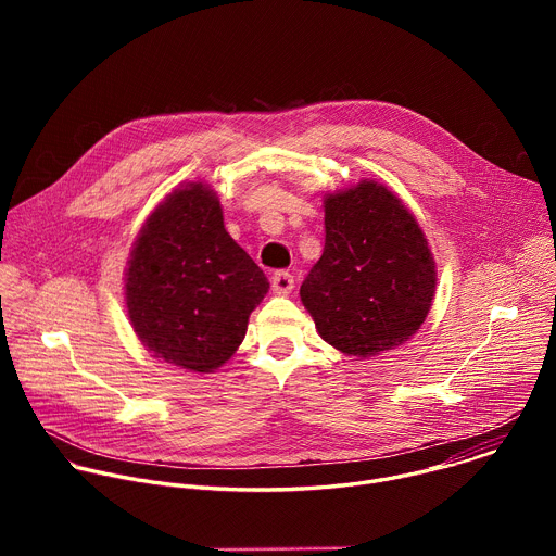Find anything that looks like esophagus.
<instances>
[{
	"label": "esophagus",
	"mask_w": 556,
	"mask_h": 556,
	"mask_svg": "<svg viewBox=\"0 0 556 556\" xmlns=\"http://www.w3.org/2000/svg\"><path fill=\"white\" fill-rule=\"evenodd\" d=\"M270 283H273V292L275 294H290L292 288H294V277L290 273H286V270H279V273L273 275Z\"/></svg>",
	"instance_id": "obj_1"
}]
</instances>
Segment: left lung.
<instances>
[{"instance_id": "left-lung-1", "label": "left lung", "mask_w": 556, "mask_h": 556, "mask_svg": "<svg viewBox=\"0 0 556 556\" xmlns=\"http://www.w3.org/2000/svg\"><path fill=\"white\" fill-rule=\"evenodd\" d=\"M326 249L301 303L326 343L371 358L407 343L435 296V260L416 215L376 180L326 193Z\"/></svg>"}]
</instances>
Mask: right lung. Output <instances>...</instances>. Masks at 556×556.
<instances>
[{
	"mask_svg": "<svg viewBox=\"0 0 556 556\" xmlns=\"http://www.w3.org/2000/svg\"><path fill=\"white\" fill-rule=\"evenodd\" d=\"M270 283L224 228L204 182L174 189L144 219L125 268L129 324L153 358L211 374L242 345Z\"/></svg>",
	"mask_w": 556,
	"mask_h": 556,
	"instance_id": "1",
	"label": "right lung"
}]
</instances>
